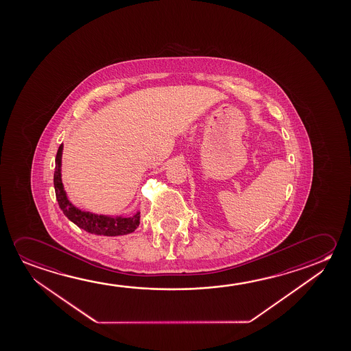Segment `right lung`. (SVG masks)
Masks as SVG:
<instances>
[{"label": "right lung", "mask_w": 351, "mask_h": 351, "mask_svg": "<svg viewBox=\"0 0 351 351\" xmlns=\"http://www.w3.org/2000/svg\"><path fill=\"white\" fill-rule=\"evenodd\" d=\"M62 154H63V145H60L56 156V169H54L53 184L56 191V198L58 200L60 208L71 222L76 226L80 227L84 231L99 234V236H123L128 233L134 232L140 225V211L135 215L110 216L98 215L90 211L81 210L68 199V195L64 191V186L62 182Z\"/></svg>", "instance_id": "1"}]
</instances>
